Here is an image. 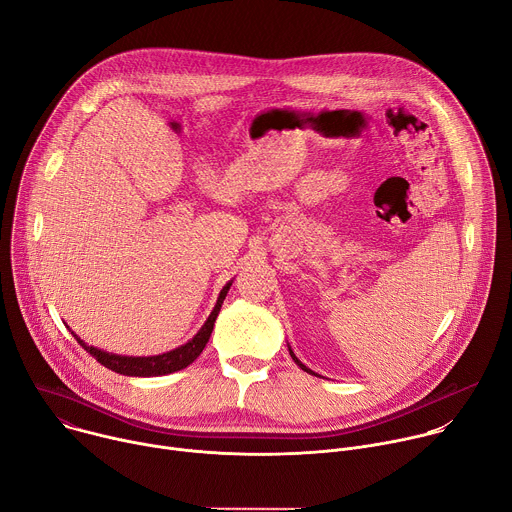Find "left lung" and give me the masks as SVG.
<instances>
[{
	"label": "left lung",
	"instance_id": "8db88e82",
	"mask_svg": "<svg viewBox=\"0 0 512 512\" xmlns=\"http://www.w3.org/2000/svg\"><path fill=\"white\" fill-rule=\"evenodd\" d=\"M289 354H291V358H294V360H296V364H298V367H300V369H302V371H306V373H312V371H310V369H308V367H306V364H302V362H300V360H298V356H296V354H294V352H291V348H289ZM312 375H314V373H312Z\"/></svg>",
	"mask_w": 512,
	"mask_h": 512
}]
</instances>
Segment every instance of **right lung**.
I'll list each match as a JSON object with an SVG mask.
<instances>
[{"mask_svg": "<svg viewBox=\"0 0 512 512\" xmlns=\"http://www.w3.org/2000/svg\"><path fill=\"white\" fill-rule=\"evenodd\" d=\"M231 283H227L221 291V296H218L216 300V306L212 310V314L208 316V320L204 322V326L200 328V332L188 340L184 346L176 348V350H170L166 354H158V356H119V354H109V352H103L99 348H93V346H87L77 334H72L77 338V342L91 354L97 358V362H101L103 367L119 373V375H127V377H160V375H168V373H176L180 369H186L190 362H194L200 352L204 350L208 338H210V332L214 328V320L218 316V312H221V306H223V300L227 298V291H229Z\"/></svg>", "mask_w": 512, "mask_h": 512, "instance_id": "obj_1", "label": "right lung"}]
</instances>
